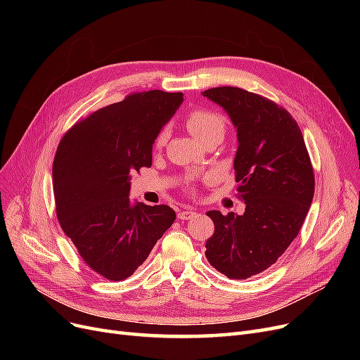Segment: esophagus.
<instances>
[{
	"label": "esophagus",
	"instance_id": "34e87169",
	"mask_svg": "<svg viewBox=\"0 0 360 360\" xmlns=\"http://www.w3.org/2000/svg\"><path fill=\"white\" fill-rule=\"evenodd\" d=\"M193 216H195L193 210H181V212L177 213V217L180 221H189V219H192Z\"/></svg>",
	"mask_w": 360,
	"mask_h": 360
}]
</instances>
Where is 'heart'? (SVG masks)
Listing matches in <instances>:
<instances>
[{
  "instance_id": "heart-1",
  "label": "heart",
  "mask_w": 360,
  "mask_h": 360,
  "mask_svg": "<svg viewBox=\"0 0 360 360\" xmlns=\"http://www.w3.org/2000/svg\"><path fill=\"white\" fill-rule=\"evenodd\" d=\"M186 127L195 139H202L213 132H224V120L219 114L207 110H193L186 115ZM168 138V130L163 129L159 132L155 146L156 148L165 144Z\"/></svg>"
}]
</instances>
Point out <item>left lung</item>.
<instances>
[{
	"label": "left lung",
	"mask_w": 360,
	"mask_h": 360,
	"mask_svg": "<svg viewBox=\"0 0 360 360\" xmlns=\"http://www.w3.org/2000/svg\"><path fill=\"white\" fill-rule=\"evenodd\" d=\"M202 96L222 106L237 130L234 158L245 213L207 212L214 224L205 242L209 263L230 279L261 274L299 234L314 197V169L296 120L266 97L237 86Z\"/></svg>",
	"instance_id": "left-lung-1"
}]
</instances>
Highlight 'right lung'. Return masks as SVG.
<instances>
[{
    "label": "right lung",
    "mask_w": 360,
    "mask_h": 360,
    "mask_svg": "<svg viewBox=\"0 0 360 360\" xmlns=\"http://www.w3.org/2000/svg\"><path fill=\"white\" fill-rule=\"evenodd\" d=\"M183 93L151 90L94 111L61 138L52 165L63 231L91 270L123 281L144 263L176 221L168 205L130 204V176L151 167L160 129Z\"/></svg>",
    "instance_id": "obj_1"
}]
</instances>
